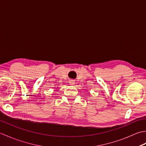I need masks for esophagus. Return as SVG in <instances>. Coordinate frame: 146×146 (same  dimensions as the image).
Returning a JSON list of instances; mask_svg holds the SVG:
<instances>
[{"label": "esophagus", "mask_w": 146, "mask_h": 146, "mask_svg": "<svg viewBox=\"0 0 146 146\" xmlns=\"http://www.w3.org/2000/svg\"><path fill=\"white\" fill-rule=\"evenodd\" d=\"M69 83H70V84L71 85H73L75 83V82L74 81V80H70V82Z\"/></svg>", "instance_id": "obj_1"}]
</instances>
